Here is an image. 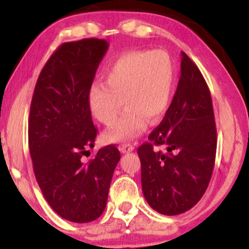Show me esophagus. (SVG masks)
<instances>
[{
  "mask_svg": "<svg viewBox=\"0 0 249 249\" xmlns=\"http://www.w3.org/2000/svg\"><path fill=\"white\" fill-rule=\"evenodd\" d=\"M134 150V146H132L131 144H123L121 146V151L123 153H126V152H131V151Z\"/></svg>",
  "mask_w": 249,
  "mask_h": 249,
  "instance_id": "esophagus-1",
  "label": "esophagus"
}]
</instances>
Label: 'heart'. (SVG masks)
<instances>
[{
  "instance_id": "b5f03b06",
  "label": "heart",
  "mask_w": 249,
  "mask_h": 249,
  "mask_svg": "<svg viewBox=\"0 0 249 249\" xmlns=\"http://www.w3.org/2000/svg\"><path fill=\"white\" fill-rule=\"evenodd\" d=\"M177 69L172 56L164 50H136L123 53L107 65L103 81L91 85L88 92L90 112L102 124H115L104 133L111 142H126L139 136L151 123L167 112L176 87Z\"/></svg>"
}]
</instances>
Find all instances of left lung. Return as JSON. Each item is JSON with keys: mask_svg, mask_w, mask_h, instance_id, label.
Returning <instances> with one entry per match:
<instances>
[{"mask_svg": "<svg viewBox=\"0 0 249 249\" xmlns=\"http://www.w3.org/2000/svg\"><path fill=\"white\" fill-rule=\"evenodd\" d=\"M178 88L160 124L137 150L142 187L151 207L164 215L191 210L206 192L216 153L210 89L192 59L181 53ZM164 144L165 153L153 145Z\"/></svg>", "mask_w": 249, "mask_h": 249, "instance_id": "1", "label": "left lung"}]
</instances>
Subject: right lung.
<instances>
[{
	"label": "right lung",
	"mask_w": 249,
	"mask_h": 249,
	"mask_svg": "<svg viewBox=\"0 0 249 249\" xmlns=\"http://www.w3.org/2000/svg\"><path fill=\"white\" fill-rule=\"evenodd\" d=\"M107 48L98 38L63 43L45 63L31 99L28 137L36 180L51 208L77 224L104 212L121 159L118 148L107 145L82 160L98 132L88 92Z\"/></svg>",
	"instance_id": "1"
}]
</instances>
